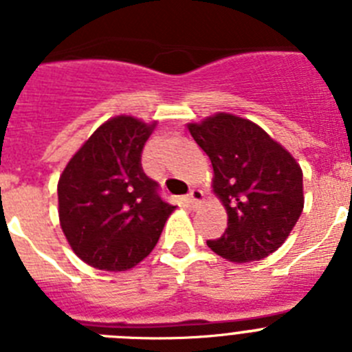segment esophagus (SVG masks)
I'll use <instances>...</instances> for the list:
<instances>
[{"label": "esophagus", "instance_id": "1", "mask_svg": "<svg viewBox=\"0 0 352 352\" xmlns=\"http://www.w3.org/2000/svg\"><path fill=\"white\" fill-rule=\"evenodd\" d=\"M203 197H204L203 190L194 188V190H190V192H188V195H186V203L190 204L192 208H195L199 203H201V201H203Z\"/></svg>", "mask_w": 352, "mask_h": 352}]
</instances>
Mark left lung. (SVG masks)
I'll list each match as a JSON object with an SVG mask.
<instances>
[{
	"instance_id": "left-lung-1",
	"label": "left lung",
	"mask_w": 352,
	"mask_h": 352,
	"mask_svg": "<svg viewBox=\"0 0 352 352\" xmlns=\"http://www.w3.org/2000/svg\"><path fill=\"white\" fill-rule=\"evenodd\" d=\"M210 157L213 192L227 210V229L206 243L232 263L268 257L303 211V173L287 149L261 126L232 114L188 125Z\"/></svg>"
}]
</instances>
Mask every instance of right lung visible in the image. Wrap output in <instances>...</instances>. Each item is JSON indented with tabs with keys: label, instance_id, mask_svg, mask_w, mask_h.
Returning <instances> with one entry per match:
<instances>
[{
	"label": "right lung",
	"instance_id": "add662e5",
	"mask_svg": "<svg viewBox=\"0 0 352 352\" xmlns=\"http://www.w3.org/2000/svg\"><path fill=\"white\" fill-rule=\"evenodd\" d=\"M153 129L132 116L105 121L61 174V229L93 268L123 272L141 263L176 208L142 170V148Z\"/></svg>",
	"mask_w": 352,
	"mask_h": 352
}]
</instances>
